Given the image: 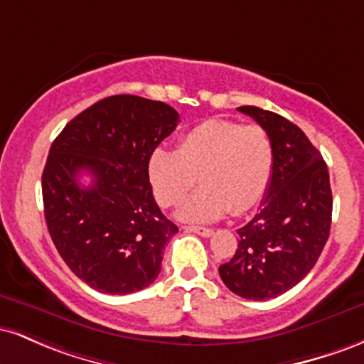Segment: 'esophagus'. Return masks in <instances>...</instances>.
Listing matches in <instances>:
<instances>
[{
	"label": "esophagus",
	"instance_id": "esophagus-1",
	"mask_svg": "<svg viewBox=\"0 0 364 364\" xmlns=\"http://www.w3.org/2000/svg\"><path fill=\"white\" fill-rule=\"evenodd\" d=\"M185 231L188 232H195V235L203 236V237H210L214 235V229H208V228H198V225H185Z\"/></svg>",
	"mask_w": 364,
	"mask_h": 364
}]
</instances>
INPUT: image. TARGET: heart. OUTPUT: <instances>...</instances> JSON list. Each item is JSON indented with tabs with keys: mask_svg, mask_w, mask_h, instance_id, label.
<instances>
[{
	"mask_svg": "<svg viewBox=\"0 0 364 364\" xmlns=\"http://www.w3.org/2000/svg\"><path fill=\"white\" fill-rule=\"evenodd\" d=\"M274 144L265 128L225 119H207L178 140L176 150L156 149L147 174L162 207H174L196 185L202 186L178 212L188 223H212L231 208L235 215L252 210L269 190Z\"/></svg>",
	"mask_w": 364,
	"mask_h": 364,
	"instance_id": "b5f03b06",
	"label": "heart"
}]
</instances>
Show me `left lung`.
I'll list each match as a JSON object with an SVG mask.
<instances>
[{"mask_svg":"<svg viewBox=\"0 0 364 364\" xmlns=\"http://www.w3.org/2000/svg\"><path fill=\"white\" fill-rule=\"evenodd\" d=\"M267 129L274 169L262 208L237 229L235 257L219 267L223 282L241 298H277L306 277L328 240L332 190L321 154L303 129L272 111L237 107Z\"/></svg>","mask_w":364,"mask_h":364,"instance_id":"8db88e82","label":"left lung"}]
</instances>
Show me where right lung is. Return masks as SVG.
I'll return each instance as SVG.
<instances>
[{
    "mask_svg": "<svg viewBox=\"0 0 364 364\" xmlns=\"http://www.w3.org/2000/svg\"><path fill=\"white\" fill-rule=\"evenodd\" d=\"M179 114L161 101L111 95L63 128L43 173L44 215L58 253L92 289L129 294L161 272L178 232L156 203L147 164ZM90 173L82 187L77 176Z\"/></svg>",
    "mask_w": 364,
    "mask_h": 364,
    "instance_id": "right-lung-1",
    "label": "right lung"
}]
</instances>
